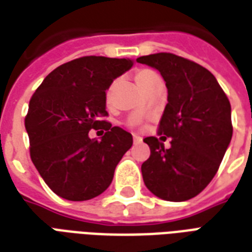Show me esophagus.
<instances>
[{
	"label": "esophagus",
	"instance_id": "obj_1",
	"mask_svg": "<svg viewBox=\"0 0 252 252\" xmlns=\"http://www.w3.org/2000/svg\"><path fill=\"white\" fill-rule=\"evenodd\" d=\"M143 142V137L139 136V135H133V143L135 144H140Z\"/></svg>",
	"mask_w": 252,
	"mask_h": 252
}]
</instances>
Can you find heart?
<instances>
[{
	"mask_svg": "<svg viewBox=\"0 0 252 252\" xmlns=\"http://www.w3.org/2000/svg\"><path fill=\"white\" fill-rule=\"evenodd\" d=\"M154 71H151V70H142V71H139L136 74V82L137 85H139V88L142 89L146 86V83H147V78L150 74H153Z\"/></svg>",
	"mask_w": 252,
	"mask_h": 252,
	"instance_id": "obj_1",
	"label": "heart"
}]
</instances>
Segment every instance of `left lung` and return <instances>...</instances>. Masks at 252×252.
I'll list each match as a JSON object with an SVG mask.
<instances>
[{
  "label": "left lung",
  "instance_id": "obj_1",
  "mask_svg": "<svg viewBox=\"0 0 252 252\" xmlns=\"http://www.w3.org/2000/svg\"><path fill=\"white\" fill-rule=\"evenodd\" d=\"M136 61L157 68L167 88L160 137L144 139L151 154L142 164L143 181L162 200H190L216 175L231 143V104L215 75L185 58L159 52Z\"/></svg>",
  "mask_w": 252,
  "mask_h": 252
}]
</instances>
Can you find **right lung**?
Listing matches in <instances>:
<instances>
[{
    "mask_svg": "<svg viewBox=\"0 0 252 252\" xmlns=\"http://www.w3.org/2000/svg\"><path fill=\"white\" fill-rule=\"evenodd\" d=\"M131 59L83 57L51 71L30 101L25 129L31 159L48 188L64 200L86 201L108 189L132 135L101 120L108 116L106 93ZM90 129H104L101 141Z\"/></svg>",
    "mask_w": 252,
    "mask_h": 252,
    "instance_id": "1",
    "label": "right lung"
}]
</instances>
